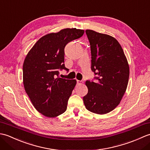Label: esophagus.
I'll return each mask as SVG.
<instances>
[{
  "instance_id": "1",
  "label": "esophagus",
  "mask_w": 150,
  "mask_h": 150,
  "mask_svg": "<svg viewBox=\"0 0 150 150\" xmlns=\"http://www.w3.org/2000/svg\"><path fill=\"white\" fill-rule=\"evenodd\" d=\"M77 84L78 85H81V84H83V81L77 80Z\"/></svg>"
}]
</instances>
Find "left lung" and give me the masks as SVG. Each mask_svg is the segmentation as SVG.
Instances as JSON below:
<instances>
[{
	"instance_id": "obj_1",
	"label": "left lung",
	"mask_w": 150,
	"mask_h": 150,
	"mask_svg": "<svg viewBox=\"0 0 150 150\" xmlns=\"http://www.w3.org/2000/svg\"><path fill=\"white\" fill-rule=\"evenodd\" d=\"M90 44L92 71L97 82L87 81L88 92L83 97L86 108L97 114L113 110L122 100L128 84V60L119 42L106 34L86 30Z\"/></svg>"
}]
</instances>
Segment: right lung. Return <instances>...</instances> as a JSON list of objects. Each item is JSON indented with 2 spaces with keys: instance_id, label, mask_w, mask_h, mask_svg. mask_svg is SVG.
<instances>
[{
  "instance_id": "right-lung-1",
  "label": "right lung",
  "mask_w": 150,
  "mask_h": 150,
  "mask_svg": "<svg viewBox=\"0 0 150 150\" xmlns=\"http://www.w3.org/2000/svg\"><path fill=\"white\" fill-rule=\"evenodd\" d=\"M82 30L66 28L47 34L34 44L23 64L25 91L35 108L47 117L64 113L77 81L59 77L64 66V47L71 41L81 37Z\"/></svg>"
}]
</instances>
